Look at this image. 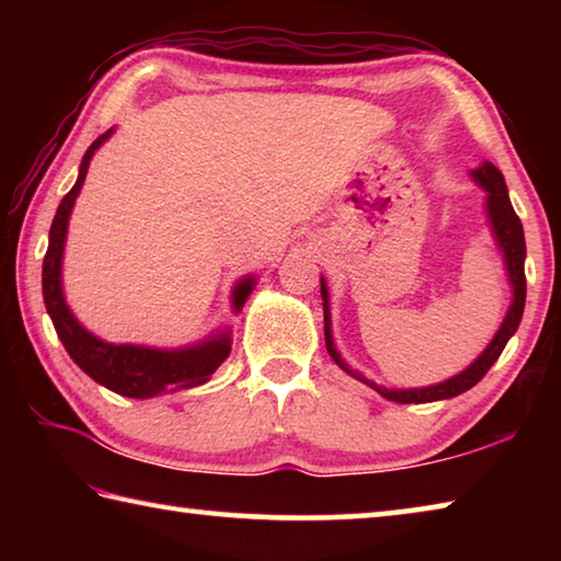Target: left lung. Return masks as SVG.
I'll return each mask as SVG.
<instances>
[{
    "instance_id": "left-lung-1",
    "label": "left lung",
    "mask_w": 561,
    "mask_h": 561,
    "mask_svg": "<svg viewBox=\"0 0 561 561\" xmlns=\"http://www.w3.org/2000/svg\"><path fill=\"white\" fill-rule=\"evenodd\" d=\"M470 178L474 180V185H480L485 190L488 201V222L492 237L502 252V260H505V272L512 287V304L507 309L505 319L497 329V334L492 336L485 351L472 360V364L465 368V371L450 376L448 381L433 383V386H423V388H386L378 386L374 381H368L364 374H358L351 368L344 358H341L339 348L334 344V334H331V309H329V287L324 277H321V299H324V339H327V351L329 356L336 360V366L341 371H346L348 376H354L356 381L371 386L376 393H381L383 398L393 403H433V401H445V398H455L480 381L482 376L490 371V366L500 358L502 348L507 346V341L515 336V331L522 321V311H525V297H527V279H525V257H527V247H525V230H522V222L515 213V207L510 203L507 195V185L505 178H502L500 170L492 163H482L480 168L470 170Z\"/></svg>"
}]
</instances>
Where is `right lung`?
Here are the masks:
<instances>
[{
    "label": "right lung",
    "instance_id": "add662e5",
    "mask_svg": "<svg viewBox=\"0 0 561 561\" xmlns=\"http://www.w3.org/2000/svg\"><path fill=\"white\" fill-rule=\"evenodd\" d=\"M111 128L93 140L87 156L81 160L79 178L73 187L64 195L59 210L54 215L49 230V250H46L44 267H42V291L46 311L54 321L56 334H59L64 348L69 351L73 364L83 374L91 376L93 381L106 386L108 391L126 396V398H153L168 391H180V388H195L210 381L217 366L230 356L232 336L230 327L217 331L197 344L180 346V348H153L140 344H111L93 336L81 321L71 314L69 304L64 299L61 287V264H64V244L66 232H69V217L73 210L76 197H79L83 180L89 173V163L96 150L111 138ZM254 284V274H247L232 289V309L240 311L250 297Z\"/></svg>",
    "mask_w": 561,
    "mask_h": 561
}]
</instances>
